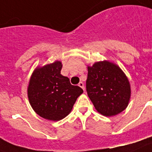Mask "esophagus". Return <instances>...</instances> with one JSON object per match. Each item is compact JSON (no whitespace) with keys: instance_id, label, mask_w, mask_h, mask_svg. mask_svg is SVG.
<instances>
[{"instance_id":"34e87169","label":"esophagus","mask_w":152,"mask_h":152,"mask_svg":"<svg viewBox=\"0 0 152 152\" xmlns=\"http://www.w3.org/2000/svg\"><path fill=\"white\" fill-rule=\"evenodd\" d=\"M78 86H79V87H81V88H82V89H83L84 91H85V85H84L83 82H81V81H80V82H79V84H78Z\"/></svg>"}]
</instances>
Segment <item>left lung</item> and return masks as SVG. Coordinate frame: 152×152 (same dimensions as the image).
I'll list each match as a JSON object with an SVG mask.
<instances>
[{
  "instance_id": "1",
  "label": "left lung",
  "mask_w": 152,
  "mask_h": 152,
  "mask_svg": "<svg viewBox=\"0 0 152 152\" xmlns=\"http://www.w3.org/2000/svg\"><path fill=\"white\" fill-rule=\"evenodd\" d=\"M86 91L98 112L112 116L124 111L130 97V83L121 69L109 61L88 67Z\"/></svg>"
}]
</instances>
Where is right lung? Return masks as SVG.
<instances>
[{
    "label": "right lung",
    "instance_id": "add662e5",
    "mask_svg": "<svg viewBox=\"0 0 152 152\" xmlns=\"http://www.w3.org/2000/svg\"><path fill=\"white\" fill-rule=\"evenodd\" d=\"M60 61L36 69L28 88L32 109L42 118L61 120L67 116L74 104L83 92L81 88L72 85L70 79L61 74Z\"/></svg>",
    "mask_w": 152,
    "mask_h": 152
}]
</instances>
